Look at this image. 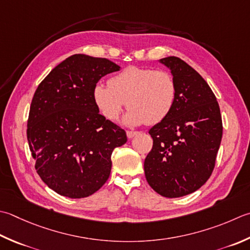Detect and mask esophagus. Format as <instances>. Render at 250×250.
<instances>
[{"instance_id":"34e87169","label":"esophagus","mask_w":250,"mask_h":250,"mask_svg":"<svg viewBox=\"0 0 250 250\" xmlns=\"http://www.w3.org/2000/svg\"><path fill=\"white\" fill-rule=\"evenodd\" d=\"M136 134H138V132H136V131H126V136H128L129 139L134 138Z\"/></svg>"}]
</instances>
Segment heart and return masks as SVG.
<instances>
[{
  "label": "heart",
  "instance_id": "b5f03b06",
  "mask_svg": "<svg viewBox=\"0 0 250 250\" xmlns=\"http://www.w3.org/2000/svg\"><path fill=\"white\" fill-rule=\"evenodd\" d=\"M93 102L107 120H118L128 106L125 124L156 125L167 118L177 102V83L171 73L154 68L129 66L93 87Z\"/></svg>",
  "mask_w": 250,
  "mask_h": 250
}]
</instances>
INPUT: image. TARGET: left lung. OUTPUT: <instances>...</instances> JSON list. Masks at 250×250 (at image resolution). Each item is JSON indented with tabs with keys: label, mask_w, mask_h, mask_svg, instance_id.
I'll return each instance as SVG.
<instances>
[{
	"label": "left lung",
	"mask_w": 250,
	"mask_h": 250,
	"mask_svg": "<svg viewBox=\"0 0 250 250\" xmlns=\"http://www.w3.org/2000/svg\"><path fill=\"white\" fill-rule=\"evenodd\" d=\"M177 83V102L167 118L148 133L153 148L144 161L150 188L168 198L197 190L211 175L222 139L216 96L199 73L179 57L159 61Z\"/></svg>",
	"instance_id": "1"
}]
</instances>
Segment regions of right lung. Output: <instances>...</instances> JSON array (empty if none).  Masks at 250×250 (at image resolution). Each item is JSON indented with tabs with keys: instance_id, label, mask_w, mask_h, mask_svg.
Returning <instances> with one entry per match:
<instances>
[{
	"instance_id": "obj_1",
	"label": "right lung",
	"mask_w": 250,
	"mask_h": 250,
	"mask_svg": "<svg viewBox=\"0 0 250 250\" xmlns=\"http://www.w3.org/2000/svg\"><path fill=\"white\" fill-rule=\"evenodd\" d=\"M120 67L106 58L75 54L44 78L31 102L27 139L36 170L62 196L83 198L109 178L111 154L126 142L124 129L106 120L93 87Z\"/></svg>"
}]
</instances>
